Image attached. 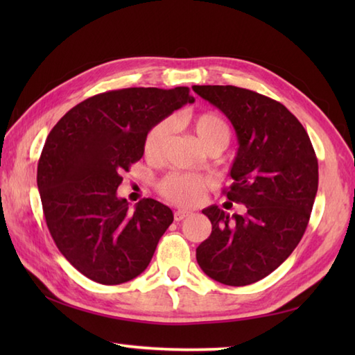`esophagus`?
<instances>
[{
  "instance_id": "obj_1",
  "label": "esophagus",
  "mask_w": 355,
  "mask_h": 355,
  "mask_svg": "<svg viewBox=\"0 0 355 355\" xmlns=\"http://www.w3.org/2000/svg\"><path fill=\"white\" fill-rule=\"evenodd\" d=\"M189 215H191L189 210L178 209V210H175V212H173V220H175V221H182V220H184L186 216H189Z\"/></svg>"
}]
</instances>
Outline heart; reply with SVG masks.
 <instances>
[{
	"instance_id": "1",
	"label": "heart",
	"mask_w": 355,
	"mask_h": 355,
	"mask_svg": "<svg viewBox=\"0 0 355 355\" xmlns=\"http://www.w3.org/2000/svg\"><path fill=\"white\" fill-rule=\"evenodd\" d=\"M189 125L192 126L201 145L207 150H223L230 141V125L227 123V120L216 114V112H200V114L191 117ZM169 135V120H162V122L155 123L148 131L145 141H143V153L148 158H157L162 154ZM210 183L212 182L206 175L173 172L162 180L160 184H158V191L166 200L175 202V205L191 206L202 197V192L207 189Z\"/></svg>"
}]
</instances>
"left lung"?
<instances>
[{
	"instance_id": "8db88e82",
	"label": "left lung",
	"mask_w": 355,
	"mask_h": 355,
	"mask_svg": "<svg viewBox=\"0 0 355 355\" xmlns=\"http://www.w3.org/2000/svg\"><path fill=\"white\" fill-rule=\"evenodd\" d=\"M221 110L238 137L224 191L244 215L202 210L212 233L197 248L198 266L216 282L243 286L268 276L288 258L310 221L319 164L302 123L267 96L233 85H193Z\"/></svg>"
}]
</instances>
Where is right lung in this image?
<instances>
[{
  "label": "right lung",
  "instance_id": "1",
  "mask_svg": "<svg viewBox=\"0 0 355 355\" xmlns=\"http://www.w3.org/2000/svg\"><path fill=\"white\" fill-rule=\"evenodd\" d=\"M193 102L187 87L114 89L78 103L50 131L36 177L45 223L92 281L119 285L149 266L173 214L153 198L130 212L117 197L120 173L143 157L150 128Z\"/></svg>",
  "mask_w": 355,
  "mask_h": 355
}]
</instances>
